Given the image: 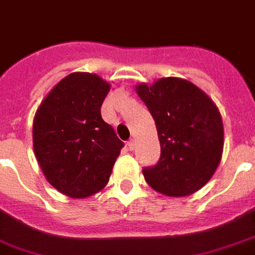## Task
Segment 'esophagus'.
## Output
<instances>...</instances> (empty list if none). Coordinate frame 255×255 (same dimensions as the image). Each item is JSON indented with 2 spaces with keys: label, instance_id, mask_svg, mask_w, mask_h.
<instances>
[{
  "label": "esophagus",
  "instance_id": "obj_1",
  "mask_svg": "<svg viewBox=\"0 0 255 255\" xmlns=\"http://www.w3.org/2000/svg\"><path fill=\"white\" fill-rule=\"evenodd\" d=\"M127 145H128V148L131 149H133L135 148V145H136V141H135V139H129V140L127 141Z\"/></svg>",
  "mask_w": 255,
  "mask_h": 255
}]
</instances>
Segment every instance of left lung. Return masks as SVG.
Listing matches in <instances>:
<instances>
[{
    "label": "left lung",
    "instance_id": "obj_1",
    "mask_svg": "<svg viewBox=\"0 0 255 255\" xmlns=\"http://www.w3.org/2000/svg\"><path fill=\"white\" fill-rule=\"evenodd\" d=\"M136 92L152 115L160 141L158 163L143 167L145 182L168 197H186L203 187L217 170L223 148L218 108L187 80L167 77Z\"/></svg>",
    "mask_w": 255,
    "mask_h": 255
}]
</instances>
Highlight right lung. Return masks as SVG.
Returning <instances> with one entry per match:
<instances>
[{
  "mask_svg": "<svg viewBox=\"0 0 255 255\" xmlns=\"http://www.w3.org/2000/svg\"><path fill=\"white\" fill-rule=\"evenodd\" d=\"M110 84L97 75L71 73L48 93L33 122L34 153L54 188L72 198L100 191L124 143L102 118Z\"/></svg>",
  "mask_w": 255,
  "mask_h": 255,
  "instance_id": "right-lung-1",
  "label": "right lung"
}]
</instances>
